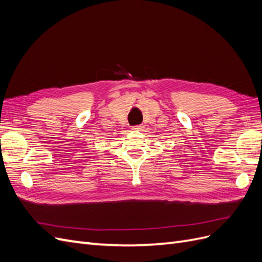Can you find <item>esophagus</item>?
<instances>
[{
	"instance_id": "1",
	"label": "esophagus",
	"mask_w": 262,
	"mask_h": 262,
	"mask_svg": "<svg viewBox=\"0 0 262 262\" xmlns=\"http://www.w3.org/2000/svg\"><path fill=\"white\" fill-rule=\"evenodd\" d=\"M132 129L136 130V131H141L142 129H143V125H136V126H133Z\"/></svg>"
}]
</instances>
